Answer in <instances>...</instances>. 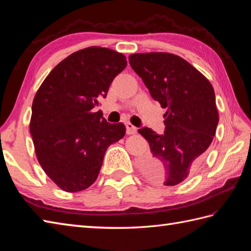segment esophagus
<instances>
[{
	"label": "esophagus",
	"instance_id": "1",
	"mask_svg": "<svg viewBox=\"0 0 251 251\" xmlns=\"http://www.w3.org/2000/svg\"><path fill=\"white\" fill-rule=\"evenodd\" d=\"M125 126H126V134L127 135H134L137 132V128L134 125L130 124V123H127Z\"/></svg>",
	"mask_w": 251,
	"mask_h": 251
}]
</instances>
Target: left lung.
Returning a JSON list of instances; mask_svg holds the SVG:
<instances>
[{
	"instance_id": "8db88e82",
	"label": "left lung",
	"mask_w": 251,
	"mask_h": 251,
	"mask_svg": "<svg viewBox=\"0 0 251 251\" xmlns=\"http://www.w3.org/2000/svg\"><path fill=\"white\" fill-rule=\"evenodd\" d=\"M129 63L152 98L167 109L163 135L148 127L138 130L151 149L140 161V169L152 182L177 185L199 169L216 135L219 115L215 90L199 70L177 55L134 54Z\"/></svg>"
}]
</instances>
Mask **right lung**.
I'll list each match as a JSON object with an SVG mask.
<instances>
[{"instance_id":"obj_1","label":"right lung","mask_w":251,"mask_h":251,"mask_svg":"<svg viewBox=\"0 0 251 251\" xmlns=\"http://www.w3.org/2000/svg\"><path fill=\"white\" fill-rule=\"evenodd\" d=\"M126 65L120 52L87 47L58 63L36 92L30 121L35 154L61 190L73 193L89 188L106 149L124 137L123 123L110 124L101 111L92 110Z\"/></svg>"}]
</instances>
